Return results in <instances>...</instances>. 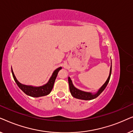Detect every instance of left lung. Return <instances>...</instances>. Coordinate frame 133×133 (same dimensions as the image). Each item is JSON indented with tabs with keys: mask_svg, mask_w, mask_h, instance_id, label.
Instances as JSON below:
<instances>
[{
	"mask_svg": "<svg viewBox=\"0 0 133 133\" xmlns=\"http://www.w3.org/2000/svg\"><path fill=\"white\" fill-rule=\"evenodd\" d=\"M111 74V66L110 68V74H109V76L107 79V81L105 82V83L103 84L102 86L101 87V88L98 90V91L96 92V93L92 94L91 92H85L83 91H81L80 90H78L77 88H76V87L72 84V82L71 80L70 77H68V83H69V86H70V91L71 95L73 96L74 97L76 98V99H82V100H85V101H88V100H92L95 99V98L97 97L100 94L102 93V92L103 91V90H105L106 87L108 85L109 82V81H110Z\"/></svg>",
	"mask_w": 133,
	"mask_h": 133,
	"instance_id": "obj_1",
	"label": "left lung"
}]
</instances>
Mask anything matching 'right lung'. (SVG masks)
I'll list each match as a JSON object with an SVG mask.
<instances>
[{"mask_svg": "<svg viewBox=\"0 0 133 133\" xmlns=\"http://www.w3.org/2000/svg\"><path fill=\"white\" fill-rule=\"evenodd\" d=\"M62 67H59L56 69L52 73L51 77H50V80L48 82V83L46 84L43 85V86L41 87H32L30 86V85H23L19 82L17 81L16 77L14 76V74L11 68V72L12 76L15 81L16 83H17V86L19 87V88H21V90H22V91L25 92L26 95L31 96V97H41V96H46L50 93V92L51 91L52 88H53L54 82L57 77L58 72L60 70H61Z\"/></svg>", "mask_w": 133, "mask_h": 133, "instance_id": "obj_1", "label": "right lung"}]
</instances>
